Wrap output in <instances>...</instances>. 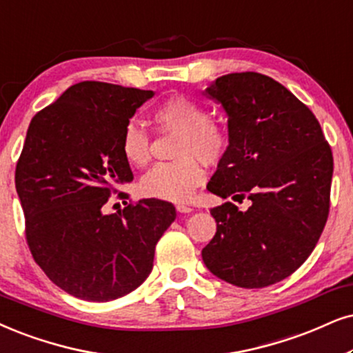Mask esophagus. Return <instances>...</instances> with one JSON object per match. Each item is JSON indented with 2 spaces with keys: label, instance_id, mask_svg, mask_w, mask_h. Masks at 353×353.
Returning a JSON list of instances; mask_svg holds the SVG:
<instances>
[{
  "label": "esophagus",
  "instance_id": "34e87169",
  "mask_svg": "<svg viewBox=\"0 0 353 353\" xmlns=\"http://www.w3.org/2000/svg\"><path fill=\"white\" fill-rule=\"evenodd\" d=\"M176 210L179 213H192V212H194V208L189 207V205H182V203L176 205Z\"/></svg>",
  "mask_w": 353,
  "mask_h": 353
}]
</instances>
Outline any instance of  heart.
<instances>
[{"label":"heart","instance_id":"1","mask_svg":"<svg viewBox=\"0 0 353 353\" xmlns=\"http://www.w3.org/2000/svg\"><path fill=\"white\" fill-rule=\"evenodd\" d=\"M153 120L159 128L176 132L174 146L176 161L159 163L141 177L140 192L145 197L187 202L194 190L205 181L203 159L216 164L228 150V135L216 120L208 119L207 109L184 96L163 101L153 110ZM120 151L125 161L143 168L151 159V138L140 125H125L120 138Z\"/></svg>","mask_w":353,"mask_h":353}]
</instances>
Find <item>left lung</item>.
<instances>
[{
	"label": "left lung",
	"instance_id": "1",
	"mask_svg": "<svg viewBox=\"0 0 353 353\" xmlns=\"http://www.w3.org/2000/svg\"><path fill=\"white\" fill-rule=\"evenodd\" d=\"M228 115V150L207 189L251 200L210 210L216 233L202 249L207 269L241 288L292 275L318 244L331 202L332 151L314 114L287 88L246 71L205 89Z\"/></svg>",
	"mask_w": 353,
	"mask_h": 353
}]
</instances>
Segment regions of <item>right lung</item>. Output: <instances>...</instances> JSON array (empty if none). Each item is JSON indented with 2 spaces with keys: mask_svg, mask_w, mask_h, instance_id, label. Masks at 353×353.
I'll return each mask as SVG.
<instances>
[{
  "mask_svg": "<svg viewBox=\"0 0 353 353\" xmlns=\"http://www.w3.org/2000/svg\"><path fill=\"white\" fill-rule=\"evenodd\" d=\"M153 96L83 81L30 120L16 166L26 239L48 279L81 300L110 301L140 287L156 243L176 220L174 205L158 199L104 212L114 185L133 181L120 151L125 125Z\"/></svg>",
  "mask_w": 353,
  "mask_h": 353,
  "instance_id": "1",
  "label": "right lung"
}]
</instances>
